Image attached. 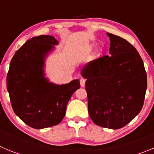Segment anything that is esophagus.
<instances>
[{"instance_id": "34e87169", "label": "esophagus", "mask_w": 154, "mask_h": 154, "mask_svg": "<svg viewBox=\"0 0 154 154\" xmlns=\"http://www.w3.org/2000/svg\"><path fill=\"white\" fill-rule=\"evenodd\" d=\"M80 86L82 87H84L85 86V83H86V80L84 78H81L80 80Z\"/></svg>"}]
</instances>
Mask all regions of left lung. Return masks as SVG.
<instances>
[{
	"label": "left lung",
	"mask_w": 154,
	"mask_h": 154,
	"mask_svg": "<svg viewBox=\"0 0 154 154\" xmlns=\"http://www.w3.org/2000/svg\"><path fill=\"white\" fill-rule=\"evenodd\" d=\"M109 55L87 63L81 70L87 79L88 112L101 127L122 128L140 112L147 87L143 60L127 40L112 33Z\"/></svg>",
	"instance_id": "8db88e82"
}]
</instances>
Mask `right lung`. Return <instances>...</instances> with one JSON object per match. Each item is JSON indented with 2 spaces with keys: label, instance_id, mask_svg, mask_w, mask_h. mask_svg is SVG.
<instances>
[{
  "label": "right lung",
  "instance_id": "1",
  "mask_svg": "<svg viewBox=\"0 0 154 154\" xmlns=\"http://www.w3.org/2000/svg\"><path fill=\"white\" fill-rule=\"evenodd\" d=\"M57 43L51 35L27 40L12 57L7 75V88L14 112L35 129L59 124L70 97L80 87L79 80L57 85L44 77L45 57Z\"/></svg>",
  "mask_w": 154,
  "mask_h": 154
}]
</instances>
